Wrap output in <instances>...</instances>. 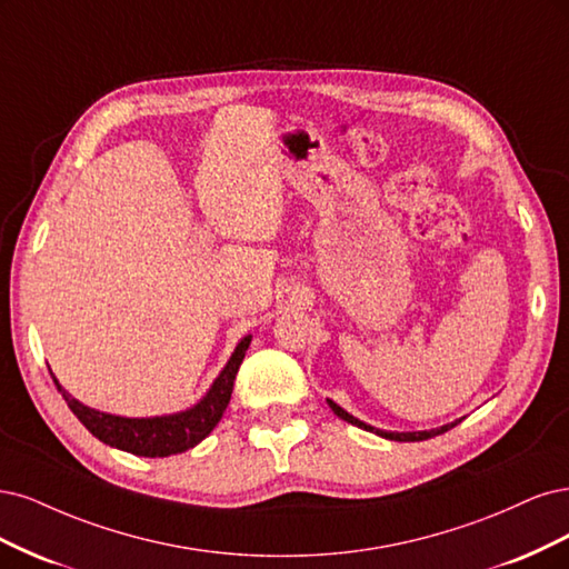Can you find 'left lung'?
Wrapping results in <instances>:
<instances>
[{"label": "left lung", "instance_id": "1", "mask_svg": "<svg viewBox=\"0 0 569 569\" xmlns=\"http://www.w3.org/2000/svg\"><path fill=\"white\" fill-rule=\"evenodd\" d=\"M328 407L333 409V413H336L338 418L347 420V423H352V426H357V428H361V430L376 432V435H380V437H385V439H395V442H423V439H430V437H435V435H442V432L451 430L453 426H458V423H461V420H463V418H458V420H453V423H447V426L435 428V430H420V432H388V430H378V428H373V426H366L363 420L355 418L352 413H347L342 407H338L336 401H331V399H328Z\"/></svg>", "mask_w": 569, "mask_h": 569}]
</instances>
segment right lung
Returning <instances> with one entry per match:
<instances>
[{
	"mask_svg": "<svg viewBox=\"0 0 569 569\" xmlns=\"http://www.w3.org/2000/svg\"><path fill=\"white\" fill-rule=\"evenodd\" d=\"M252 336L241 338V342L236 345V350L227 366L222 369L212 382V388L208 395L198 401L196 407L170 413V416H153V418H124V416H113V413H103L91 407H84L82 401L72 399L59 380L57 382L59 392L68 401L70 411L78 416L80 423L101 439L103 445L116 447L122 451H130L134 456H146V458H162V456H172L181 453L212 432V428L219 423V418L227 411L231 390H233V380L238 373V366L243 363L246 350L250 347Z\"/></svg>",
	"mask_w": 569,
	"mask_h": 569,
	"instance_id": "right-lung-1",
	"label": "right lung"
}]
</instances>
